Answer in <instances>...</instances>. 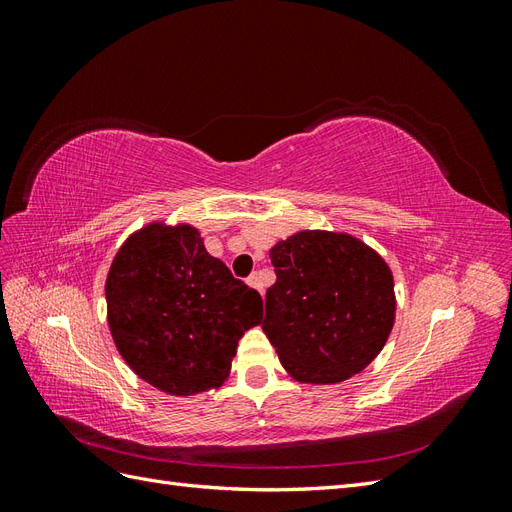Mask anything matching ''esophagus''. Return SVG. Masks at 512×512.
Segmentation results:
<instances>
[{
  "mask_svg": "<svg viewBox=\"0 0 512 512\" xmlns=\"http://www.w3.org/2000/svg\"><path fill=\"white\" fill-rule=\"evenodd\" d=\"M247 284H250L252 288H256L262 294V282H260V275L258 273H252L250 277H247Z\"/></svg>",
  "mask_w": 512,
  "mask_h": 512,
  "instance_id": "esophagus-1",
  "label": "esophagus"
}]
</instances>
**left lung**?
<instances>
[{
  "label": "left lung",
  "instance_id": "8db88e82",
  "mask_svg": "<svg viewBox=\"0 0 512 512\" xmlns=\"http://www.w3.org/2000/svg\"><path fill=\"white\" fill-rule=\"evenodd\" d=\"M269 258L277 280L267 290L262 331L286 374L301 384H339L376 359L389 339L395 280L386 260L359 237L299 230Z\"/></svg>",
  "mask_w": 512,
  "mask_h": 512
}]
</instances>
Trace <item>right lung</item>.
Returning a JSON list of instances; mask_svg holds the SVG:
<instances>
[{"label":"right lung","instance_id":"add662e5","mask_svg":"<svg viewBox=\"0 0 512 512\" xmlns=\"http://www.w3.org/2000/svg\"><path fill=\"white\" fill-rule=\"evenodd\" d=\"M106 320L134 374L173 397L228 380L239 339L262 322V299L205 250L188 222L134 230L106 275Z\"/></svg>","mask_w":512,"mask_h":512}]
</instances>
